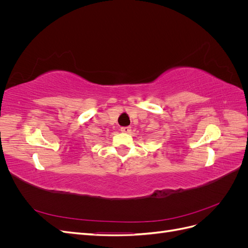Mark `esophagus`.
I'll return each mask as SVG.
<instances>
[{
    "mask_svg": "<svg viewBox=\"0 0 248 248\" xmlns=\"http://www.w3.org/2000/svg\"><path fill=\"white\" fill-rule=\"evenodd\" d=\"M121 131L124 132V133H129L131 131V127L129 126H124V127H121Z\"/></svg>",
    "mask_w": 248,
    "mask_h": 248,
    "instance_id": "34e87169",
    "label": "esophagus"
}]
</instances>
